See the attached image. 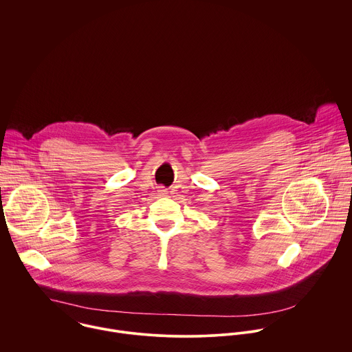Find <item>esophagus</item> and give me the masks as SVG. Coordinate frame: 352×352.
Segmentation results:
<instances>
[{
	"mask_svg": "<svg viewBox=\"0 0 352 352\" xmlns=\"http://www.w3.org/2000/svg\"><path fill=\"white\" fill-rule=\"evenodd\" d=\"M158 194L161 195V197H166V190H164V188H161V190H158Z\"/></svg>",
	"mask_w": 352,
	"mask_h": 352,
	"instance_id": "34e87169",
	"label": "esophagus"
}]
</instances>
